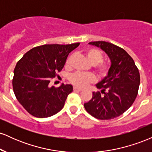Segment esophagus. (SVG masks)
Returning <instances> with one entry per match:
<instances>
[{"label":"esophagus","mask_w":152,"mask_h":152,"mask_svg":"<svg viewBox=\"0 0 152 152\" xmlns=\"http://www.w3.org/2000/svg\"><path fill=\"white\" fill-rule=\"evenodd\" d=\"M74 91H81L82 89H81V88H78V87H76V86H74Z\"/></svg>","instance_id":"34e87169"}]
</instances>
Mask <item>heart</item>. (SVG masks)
Returning <instances> with one entry per match:
<instances>
[{
  "mask_svg": "<svg viewBox=\"0 0 152 152\" xmlns=\"http://www.w3.org/2000/svg\"><path fill=\"white\" fill-rule=\"evenodd\" d=\"M86 56L88 60L92 64H94V65L97 64L96 69L99 74L102 76H106L108 72V70H109V67H108L106 64L101 63L102 61L103 56L100 50L94 48H88V49L86 50ZM72 58L73 55L70 56L67 58L66 62V66H69L71 65ZM99 62L100 63V64H99ZM69 79L71 83H73L76 86L80 87V88H83V87H86L87 85L89 84L90 83H92V82L95 81V77H94V75L90 74H83V73L76 72L71 74L69 76Z\"/></svg>",
  "mask_w": 152,
  "mask_h": 152,
  "instance_id": "heart-1",
  "label": "heart"
}]
</instances>
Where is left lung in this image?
<instances>
[{
    "instance_id": "left-lung-1",
    "label": "left lung",
    "mask_w": 152,
    "mask_h": 152,
    "mask_svg": "<svg viewBox=\"0 0 152 152\" xmlns=\"http://www.w3.org/2000/svg\"><path fill=\"white\" fill-rule=\"evenodd\" d=\"M88 44L100 48L111 61L107 76L96 84L101 92H93L85 103L86 111L98 119L107 120L119 116L135 101L140 84V75L134 60L126 50L106 41Z\"/></svg>"
}]
</instances>
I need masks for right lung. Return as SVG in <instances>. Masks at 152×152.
<instances>
[{"label":"right lung","mask_w":152,"mask_h":152,"mask_svg":"<svg viewBox=\"0 0 152 152\" xmlns=\"http://www.w3.org/2000/svg\"><path fill=\"white\" fill-rule=\"evenodd\" d=\"M79 44L35 47L17 63L13 72V91L29 114L38 118H47L63 109L68 95L73 91L72 85L62 83L55 88L50 86V81L62 70L69 54Z\"/></svg>","instance_id":"1"}]
</instances>
